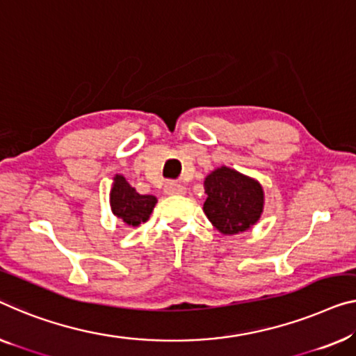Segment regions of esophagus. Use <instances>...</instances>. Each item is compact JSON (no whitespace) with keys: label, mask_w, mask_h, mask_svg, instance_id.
I'll return each instance as SVG.
<instances>
[{"label":"esophagus","mask_w":356,"mask_h":356,"mask_svg":"<svg viewBox=\"0 0 356 356\" xmlns=\"http://www.w3.org/2000/svg\"><path fill=\"white\" fill-rule=\"evenodd\" d=\"M164 193L172 195V196L184 195L185 188H184V185H180L179 182H176V180H168V182L164 184Z\"/></svg>","instance_id":"obj_1"}]
</instances>
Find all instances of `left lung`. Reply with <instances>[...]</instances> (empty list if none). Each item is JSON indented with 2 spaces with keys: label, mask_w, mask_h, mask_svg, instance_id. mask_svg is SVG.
<instances>
[{
  "label": "left lung",
  "mask_w": 356,
  "mask_h": 356,
  "mask_svg": "<svg viewBox=\"0 0 356 356\" xmlns=\"http://www.w3.org/2000/svg\"><path fill=\"white\" fill-rule=\"evenodd\" d=\"M204 214L224 235H236L259 220L264 190L257 180L222 166L204 180Z\"/></svg>",
  "instance_id": "8db88e82"
}]
</instances>
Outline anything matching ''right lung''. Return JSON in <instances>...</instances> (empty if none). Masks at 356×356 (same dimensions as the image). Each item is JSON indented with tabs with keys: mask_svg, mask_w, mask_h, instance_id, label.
<instances>
[{
	"mask_svg": "<svg viewBox=\"0 0 356 356\" xmlns=\"http://www.w3.org/2000/svg\"><path fill=\"white\" fill-rule=\"evenodd\" d=\"M110 204L118 219L126 225L137 227L148 220L156 198L153 195H139L123 176H116L110 193Z\"/></svg>",
	"mask_w": 356,
	"mask_h": 356,
	"instance_id": "obj_1",
	"label": "right lung"
}]
</instances>
